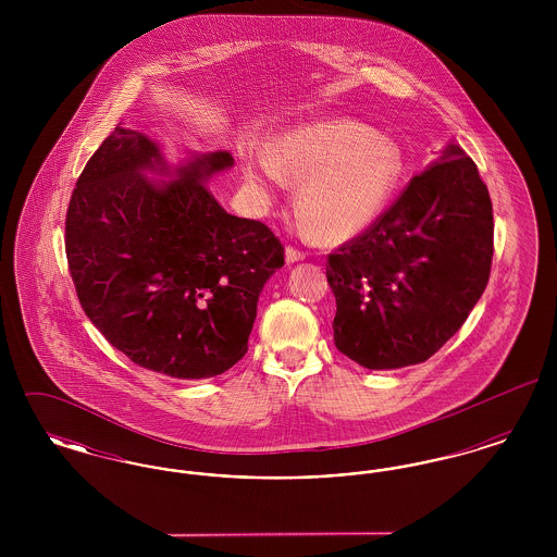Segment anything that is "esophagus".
I'll list each match as a JSON object with an SVG mask.
<instances>
[{
  "label": "esophagus",
  "instance_id": "1",
  "mask_svg": "<svg viewBox=\"0 0 557 557\" xmlns=\"http://www.w3.org/2000/svg\"><path fill=\"white\" fill-rule=\"evenodd\" d=\"M305 259V250L296 248V246H286V261L288 263H296V261H302Z\"/></svg>",
  "mask_w": 557,
  "mask_h": 557
}]
</instances>
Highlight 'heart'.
Segmentation results:
<instances>
[{
    "instance_id": "obj_1",
    "label": "heart",
    "mask_w": 557,
    "mask_h": 557,
    "mask_svg": "<svg viewBox=\"0 0 557 557\" xmlns=\"http://www.w3.org/2000/svg\"><path fill=\"white\" fill-rule=\"evenodd\" d=\"M400 177L397 148L352 121H323L280 139L271 157L246 169L255 186L300 184L294 212L309 238L338 244L384 209Z\"/></svg>"
}]
</instances>
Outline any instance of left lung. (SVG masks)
<instances>
[{
	"label": "left lung",
	"mask_w": 557,
	"mask_h": 557,
	"mask_svg": "<svg viewBox=\"0 0 557 557\" xmlns=\"http://www.w3.org/2000/svg\"><path fill=\"white\" fill-rule=\"evenodd\" d=\"M493 230L474 160L449 146L359 236L327 255L336 348L368 370L424 363L486 288Z\"/></svg>",
	"instance_id": "1"
}]
</instances>
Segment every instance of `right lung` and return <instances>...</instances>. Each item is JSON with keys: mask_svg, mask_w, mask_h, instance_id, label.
Here are the masks:
<instances>
[{"mask_svg": "<svg viewBox=\"0 0 557 557\" xmlns=\"http://www.w3.org/2000/svg\"><path fill=\"white\" fill-rule=\"evenodd\" d=\"M232 162L205 154L157 186L141 169L162 166L159 146L116 125L77 180L64 223L69 271L85 315L139 368L200 380L248 350L284 244L202 186Z\"/></svg>", "mask_w": 557, "mask_h": 557, "instance_id": "right-lung-1", "label": "right lung"}]
</instances>
